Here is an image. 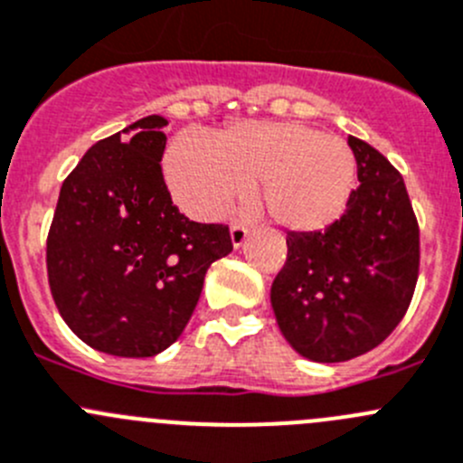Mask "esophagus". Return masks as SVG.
Masks as SVG:
<instances>
[{"label":"esophagus","instance_id":"34e87169","mask_svg":"<svg viewBox=\"0 0 463 463\" xmlns=\"http://www.w3.org/2000/svg\"><path fill=\"white\" fill-rule=\"evenodd\" d=\"M249 232H250V228L246 226V223H232L231 226V240H232V244L235 246H241L246 241V237H249Z\"/></svg>","mask_w":463,"mask_h":463}]
</instances>
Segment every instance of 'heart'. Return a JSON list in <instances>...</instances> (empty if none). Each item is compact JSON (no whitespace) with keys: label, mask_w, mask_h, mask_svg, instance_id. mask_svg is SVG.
Instances as JSON below:
<instances>
[{"label":"heart","mask_w":463,"mask_h":463,"mask_svg":"<svg viewBox=\"0 0 463 463\" xmlns=\"http://www.w3.org/2000/svg\"><path fill=\"white\" fill-rule=\"evenodd\" d=\"M355 169L341 137L298 122H241L217 145L183 133L165 156L169 190L190 217L222 219L258 181L267 217L296 232L323 231L344 214Z\"/></svg>","instance_id":"1"}]
</instances>
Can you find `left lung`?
Here are the masks:
<instances>
[{"mask_svg": "<svg viewBox=\"0 0 463 463\" xmlns=\"http://www.w3.org/2000/svg\"><path fill=\"white\" fill-rule=\"evenodd\" d=\"M360 185L326 231L289 232L271 285L278 326L312 362L373 351L402 321L420 264L419 222L401 172L360 137H348Z\"/></svg>", "mask_w": 463, "mask_h": 463, "instance_id": "8db88e82", "label": "left lung"}]
</instances>
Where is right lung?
Instances as JSON below:
<instances>
[{
    "mask_svg": "<svg viewBox=\"0 0 463 463\" xmlns=\"http://www.w3.org/2000/svg\"><path fill=\"white\" fill-rule=\"evenodd\" d=\"M167 119L149 115L88 149L65 178L47 235L53 303L85 344L151 357L181 336L214 260L232 250L226 223L178 213L163 176ZM128 133V128H124Z\"/></svg>",
    "mask_w": 463,
    "mask_h": 463,
    "instance_id": "obj_1",
    "label": "right lung"
}]
</instances>
